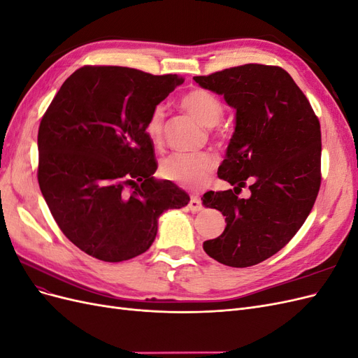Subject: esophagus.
Listing matches in <instances>:
<instances>
[{"label": "esophagus", "mask_w": 358, "mask_h": 358, "mask_svg": "<svg viewBox=\"0 0 358 358\" xmlns=\"http://www.w3.org/2000/svg\"><path fill=\"white\" fill-rule=\"evenodd\" d=\"M189 209L192 212H200L203 209V204H201V200L199 196H191V200H189Z\"/></svg>", "instance_id": "34e87169"}]
</instances>
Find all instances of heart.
Masks as SVG:
<instances>
[{
  "instance_id": "b5f03b06",
  "label": "heart",
  "mask_w": 358,
  "mask_h": 358,
  "mask_svg": "<svg viewBox=\"0 0 358 358\" xmlns=\"http://www.w3.org/2000/svg\"><path fill=\"white\" fill-rule=\"evenodd\" d=\"M180 106L183 110L208 128L218 124L224 113L221 101L212 92L201 88L188 91L180 99ZM164 116V107L155 106L146 121V134L154 143H159L162 140ZM215 166L216 158L208 152L173 154L161 162L159 173L162 178L175 182L180 187L197 189L209 180Z\"/></svg>"
}]
</instances>
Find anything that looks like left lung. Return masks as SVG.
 Wrapping results in <instances>:
<instances>
[{"instance_id": "obj_1", "label": "left lung", "mask_w": 358, "mask_h": 358, "mask_svg": "<svg viewBox=\"0 0 358 358\" xmlns=\"http://www.w3.org/2000/svg\"><path fill=\"white\" fill-rule=\"evenodd\" d=\"M224 95L236 127L218 178L233 189L206 192L203 204L225 216V230L203 249L230 267H249L280 251L310 213L321 185V129L312 107L280 67L263 64L194 78ZM246 185L252 197L235 196Z\"/></svg>"}]
</instances>
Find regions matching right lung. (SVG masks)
Here are the masks:
<instances>
[{"mask_svg": "<svg viewBox=\"0 0 358 358\" xmlns=\"http://www.w3.org/2000/svg\"><path fill=\"white\" fill-rule=\"evenodd\" d=\"M180 83L178 74L86 66L62 83L43 116L38 185L61 231L88 255L119 263L143 254L162 212L188 204L185 191L154 178L145 129Z\"/></svg>", "mask_w": 358, "mask_h": 358, "instance_id": "1", "label": "right lung"}]
</instances>
